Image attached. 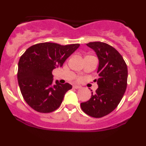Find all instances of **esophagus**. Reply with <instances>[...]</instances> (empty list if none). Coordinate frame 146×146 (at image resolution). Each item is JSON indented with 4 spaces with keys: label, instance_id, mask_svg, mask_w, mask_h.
<instances>
[{
    "label": "esophagus",
    "instance_id": "34e87169",
    "mask_svg": "<svg viewBox=\"0 0 146 146\" xmlns=\"http://www.w3.org/2000/svg\"><path fill=\"white\" fill-rule=\"evenodd\" d=\"M73 88H75V89H78V88H81V86H78V85H73Z\"/></svg>",
    "mask_w": 146,
    "mask_h": 146
}]
</instances>
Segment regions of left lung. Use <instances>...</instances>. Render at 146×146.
<instances>
[{
    "mask_svg": "<svg viewBox=\"0 0 146 146\" xmlns=\"http://www.w3.org/2000/svg\"><path fill=\"white\" fill-rule=\"evenodd\" d=\"M86 45L99 60V78L95 80L98 88L88 101L81 103V108L89 116L100 118L113 111L121 102L126 89L128 68L121 54L109 44L93 42Z\"/></svg>",
    "mask_w": 146,
    "mask_h": 146,
    "instance_id": "8db88e82",
    "label": "left lung"
}]
</instances>
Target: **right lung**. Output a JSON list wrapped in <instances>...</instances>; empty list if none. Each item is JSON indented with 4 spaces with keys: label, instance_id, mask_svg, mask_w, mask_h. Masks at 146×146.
Returning a JSON list of instances; mask_svg holds the SVG:
<instances>
[{
    "label": "right lung",
    "instance_id": "1",
    "mask_svg": "<svg viewBox=\"0 0 146 146\" xmlns=\"http://www.w3.org/2000/svg\"><path fill=\"white\" fill-rule=\"evenodd\" d=\"M80 44L60 45L43 42L30 46L18 62V82L25 101L39 113H48L60 107L70 84L53 83L52 71L62 67Z\"/></svg>",
    "mask_w": 146,
    "mask_h": 146
}]
</instances>
